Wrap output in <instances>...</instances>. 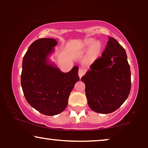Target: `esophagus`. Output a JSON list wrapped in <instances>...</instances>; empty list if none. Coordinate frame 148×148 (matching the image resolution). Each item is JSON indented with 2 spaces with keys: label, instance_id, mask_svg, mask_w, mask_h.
Wrapping results in <instances>:
<instances>
[{
  "label": "esophagus",
  "instance_id": "esophagus-1",
  "mask_svg": "<svg viewBox=\"0 0 148 148\" xmlns=\"http://www.w3.org/2000/svg\"><path fill=\"white\" fill-rule=\"evenodd\" d=\"M85 73H86V71L82 69H80L79 70V72H78V74H79V77L81 78L82 76H84Z\"/></svg>",
  "mask_w": 148,
  "mask_h": 148
}]
</instances>
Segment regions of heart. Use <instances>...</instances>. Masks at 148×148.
<instances>
[{"label": "heart", "mask_w": 148, "mask_h": 148, "mask_svg": "<svg viewBox=\"0 0 148 148\" xmlns=\"http://www.w3.org/2000/svg\"><path fill=\"white\" fill-rule=\"evenodd\" d=\"M95 43V41L93 39H87L86 40H85L84 42V46H86V47H91V46H92L93 45H94ZM96 49H98L99 48V46L97 45L96 46Z\"/></svg>", "instance_id": "heart-1"}]
</instances>
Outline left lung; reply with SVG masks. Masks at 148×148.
<instances>
[{
	"instance_id": "8db88e82",
	"label": "left lung",
	"mask_w": 148,
	"mask_h": 148,
	"mask_svg": "<svg viewBox=\"0 0 148 148\" xmlns=\"http://www.w3.org/2000/svg\"><path fill=\"white\" fill-rule=\"evenodd\" d=\"M90 69L81 79L86 85L89 106L101 114L114 112L127 100L131 90V71L126 52L110 37L102 56Z\"/></svg>"
}]
</instances>
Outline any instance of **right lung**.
Segmentation results:
<instances>
[{
    "label": "right lung",
    "mask_w": 148,
    "mask_h": 148,
    "mask_svg": "<svg viewBox=\"0 0 148 148\" xmlns=\"http://www.w3.org/2000/svg\"><path fill=\"white\" fill-rule=\"evenodd\" d=\"M57 42L40 38L29 46L22 62L21 84L27 102L42 114L54 116L66 108L68 99L79 77V68L62 73L49 64L47 56Z\"/></svg>",
    "instance_id": "right-lung-1"
}]
</instances>
